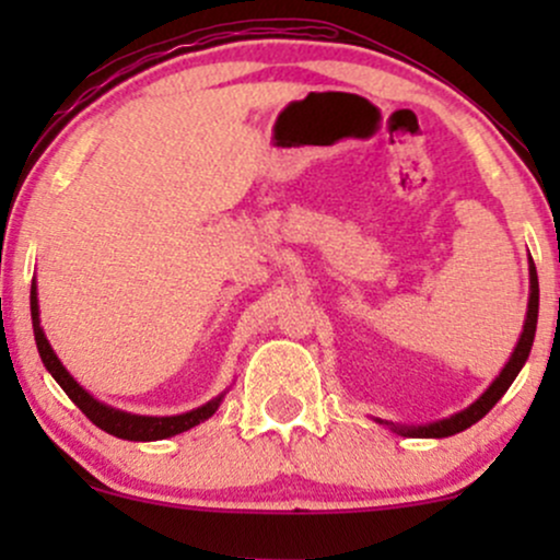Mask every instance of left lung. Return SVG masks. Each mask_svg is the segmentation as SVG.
<instances>
[{"mask_svg":"<svg viewBox=\"0 0 560 560\" xmlns=\"http://www.w3.org/2000/svg\"><path fill=\"white\" fill-rule=\"evenodd\" d=\"M537 313H539L537 268H535V260L529 258V305H526L524 331H522V337H518L516 347H513L508 363L503 365V371L494 376V382L490 384V387L481 392V395L471 405H468V408L458 410V413H453V416H447V419H440V421H432V423H419V427H408V423H392V421H382V419H376V421L387 423L392 432H397L402 436H432V440L453 436V434L464 432V429H468V427H474V423H477L479 419H485V416L490 413L492 405L505 395L508 387L513 384V378H516L518 371L524 369L526 358H529V352H532V342H535Z\"/></svg>","mask_w":560,"mask_h":560,"instance_id":"left-lung-1","label":"left lung"}]
</instances>
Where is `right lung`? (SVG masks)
<instances>
[{
	"mask_svg": "<svg viewBox=\"0 0 560 560\" xmlns=\"http://www.w3.org/2000/svg\"><path fill=\"white\" fill-rule=\"evenodd\" d=\"M31 320H34V337H36V347L38 355H42V363L47 365V371L52 374V378L66 389V395L73 400L79 408L86 413V419L100 427L102 432L120 436V440H131V442H155V440H165V436L182 434L186 429L197 427V423L208 421L210 416L215 413L218 405L223 402L226 392L213 397L210 402L199 405L195 410H186V413L178 416H139V413H126V410L113 408V405L96 400L94 395H89L86 389L70 376V371L60 363V358L55 355L52 345H49L47 334L42 329V318H38V298H36V281L31 284Z\"/></svg>",
	"mask_w": 560,
	"mask_h": 560,
	"instance_id": "1",
	"label": "right lung"
}]
</instances>
